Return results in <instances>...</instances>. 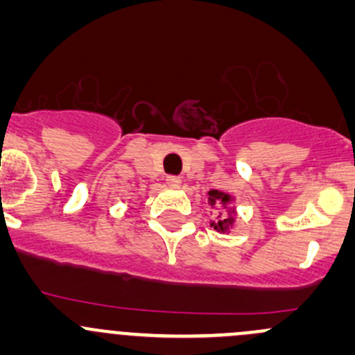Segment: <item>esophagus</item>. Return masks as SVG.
Here are the masks:
<instances>
[{
  "label": "esophagus",
  "instance_id": "1",
  "mask_svg": "<svg viewBox=\"0 0 355 355\" xmlns=\"http://www.w3.org/2000/svg\"><path fill=\"white\" fill-rule=\"evenodd\" d=\"M180 184H182V180L178 177H175V175H168V177H166V185H168V187L177 189V187H180Z\"/></svg>",
  "mask_w": 355,
  "mask_h": 355
}]
</instances>
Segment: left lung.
Listing matches in <instances>:
<instances>
[{
	"mask_svg": "<svg viewBox=\"0 0 355 355\" xmlns=\"http://www.w3.org/2000/svg\"><path fill=\"white\" fill-rule=\"evenodd\" d=\"M230 202H231L230 193L219 192V190H209V204H211V206L226 207ZM231 212H233V211H231ZM233 223H234L233 214L221 216V212H219L218 221H212L211 226L214 227L216 231H219V233H225V231H227L231 226H233Z\"/></svg>",
	"mask_w": 355,
	"mask_h": 355,
	"instance_id": "8db88e82",
	"label": "left lung"
}]
</instances>
